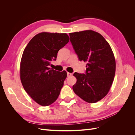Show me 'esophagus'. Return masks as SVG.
I'll return each instance as SVG.
<instances>
[{"mask_svg": "<svg viewBox=\"0 0 135 135\" xmlns=\"http://www.w3.org/2000/svg\"><path fill=\"white\" fill-rule=\"evenodd\" d=\"M67 75H68V76H70L72 75V74H71V73H70L68 72L67 73Z\"/></svg>", "mask_w": 135, "mask_h": 135, "instance_id": "1", "label": "esophagus"}]
</instances>
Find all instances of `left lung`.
<instances>
[{
  "label": "left lung",
  "instance_id": "1",
  "mask_svg": "<svg viewBox=\"0 0 135 135\" xmlns=\"http://www.w3.org/2000/svg\"><path fill=\"white\" fill-rule=\"evenodd\" d=\"M79 60L87 62L85 74H74L76 83L73 89L89 103H95L107 95L115 73V60L109 44L99 32L85 30L69 33Z\"/></svg>",
  "mask_w": 135,
  "mask_h": 135
}]
</instances>
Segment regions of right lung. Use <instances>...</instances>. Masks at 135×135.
<instances>
[{
	"label": "right lung",
	"instance_id": "add662e5",
	"mask_svg": "<svg viewBox=\"0 0 135 135\" xmlns=\"http://www.w3.org/2000/svg\"><path fill=\"white\" fill-rule=\"evenodd\" d=\"M69 41L66 33L40 32L35 35L23 51L20 63L23 87L36 103L50 105L57 99L67 73L51 69L60 49Z\"/></svg>",
	"mask_w": 135,
	"mask_h": 135
}]
</instances>
